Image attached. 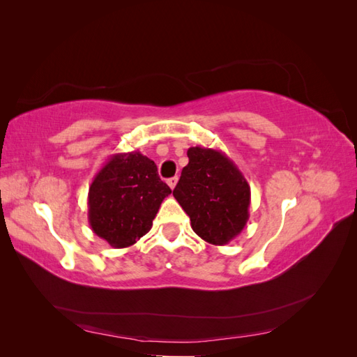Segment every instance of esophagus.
Masks as SVG:
<instances>
[{"instance_id":"obj_1","label":"esophagus","mask_w":357,"mask_h":357,"mask_svg":"<svg viewBox=\"0 0 357 357\" xmlns=\"http://www.w3.org/2000/svg\"><path fill=\"white\" fill-rule=\"evenodd\" d=\"M177 181H178V177H171V178H168V186L171 188V189H174L176 188V185H177Z\"/></svg>"}]
</instances>
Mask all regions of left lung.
Here are the masks:
<instances>
[{
	"instance_id": "1",
	"label": "left lung",
	"mask_w": 357,
	"mask_h": 357,
	"mask_svg": "<svg viewBox=\"0 0 357 357\" xmlns=\"http://www.w3.org/2000/svg\"><path fill=\"white\" fill-rule=\"evenodd\" d=\"M188 158L172 195L190 218L193 232L213 245L228 244L250 215V186L222 150L189 147Z\"/></svg>"
}]
</instances>
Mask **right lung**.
<instances>
[{
	"mask_svg": "<svg viewBox=\"0 0 357 357\" xmlns=\"http://www.w3.org/2000/svg\"><path fill=\"white\" fill-rule=\"evenodd\" d=\"M169 193L152 159L138 150L114 153L89 186L91 228L114 248L131 247L152 229L160 204Z\"/></svg>",
	"mask_w": 357,
	"mask_h": 357,
	"instance_id": "right-lung-1",
	"label": "right lung"
}]
</instances>
